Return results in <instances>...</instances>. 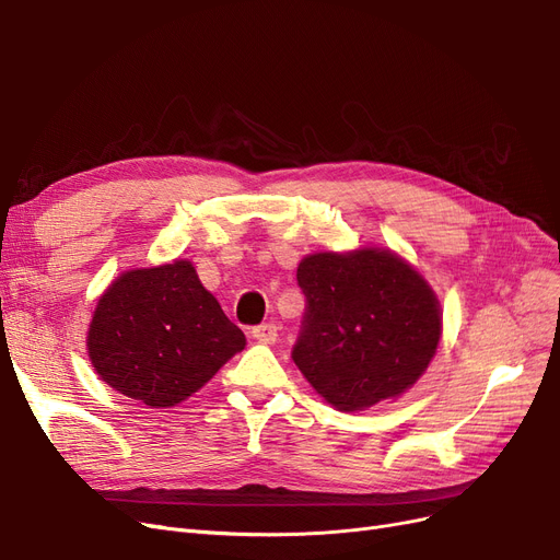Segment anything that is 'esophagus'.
Segmentation results:
<instances>
[{
  "label": "esophagus",
  "mask_w": 560,
  "mask_h": 560,
  "mask_svg": "<svg viewBox=\"0 0 560 560\" xmlns=\"http://www.w3.org/2000/svg\"><path fill=\"white\" fill-rule=\"evenodd\" d=\"M253 338H255L257 342L271 345V342H276V340H278V326H276V324H271V322L259 324V326H255V329H253Z\"/></svg>",
  "instance_id": "1"
}]
</instances>
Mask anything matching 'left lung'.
I'll return each instance as SVG.
<instances>
[{
  "mask_svg": "<svg viewBox=\"0 0 560 560\" xmlns=\"http://www.w3.org/2000/svg\"><path fill=\"white\" fill-rule=\"evenodd\" d=\"M296 280L307 307L292 359L340 412L398 398L427 373L442 336L431 284L387 247L315 253Z\"/></svg>",
  "mask_w": 560,
  "mask_h": 560,
  "instance_id": "1",
  "label": "left lung"
}]
</instances>
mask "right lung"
I'll use <instances>...</instances> for the list:
<instances>
[{
	"instance_id": "1",
	"label": "right lung",
	"mask_w": 560,
	"mask_h": 560,
	"mask_svg": "<svg viewBox=\"0 0 560 560\" xmlns=\"http://www.w3.org/2000/svg\"><path fill=\"white\" fill-rule=\"evenodd\" d=\"M243 347V331L187 259L120 273L88 329L96 375L148 408L183 402Z\"/></svg>"
}]
</instances>
